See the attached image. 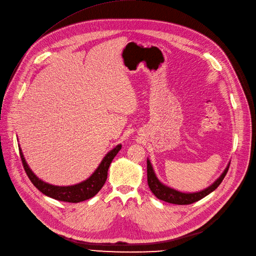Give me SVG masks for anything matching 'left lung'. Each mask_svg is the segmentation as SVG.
<instances>
[{"label":"left lung","instance_id":"obj_1","mask_svg":"<svg viewBox=\"0 0 256 256\" xmlns=\"http://www.w3.org/2000/svg\"><path fill=\"white\" fill-rule=\"evenodd\" d=\"M230 164V162H228V166L226 168L224 173L220 175V177L212 185L207 187L206 190H204L202 192H198L186 194V192H178L174 188H171V187L164 185V183H162L158 179L150 160L147 158V181H148L150 190L158 198L164 200L166 202H170V204H175V205H190V204H192L194 202L202 200V198H205L206 196H208L209 194H211L212 192H214L217 188V187L220 185V183L222 182V180L224 179V177L228 171Z\"/></svg>","mask_w":256,"mask_h":256}]
</instances>
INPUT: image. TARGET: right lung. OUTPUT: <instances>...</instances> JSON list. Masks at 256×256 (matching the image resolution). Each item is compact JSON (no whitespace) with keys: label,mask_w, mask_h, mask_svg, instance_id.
Wrapping results in <instances>:
<instances>
[{"label":"right lung","mask_w":256,"mask_h":256,"mask_svg":"<svg viewBox=\"0 0 256 256\" xmlns=\"http://www.w3.org/2000/svg\"><path fill=\"white\" fill-rule=\"evenodd\" d=\"M20 147V158L24 168V171L30 178V182L35 185L37 188L45 196L52 198L58 200L68 202H80L83 200H86L94 196L100 190L107 180L108 175V168L110 164L112 162L113 158L116 156L118 151L122 149V144H118L115 148L109 151L103 160L100 162V166L96 168V171L92 175L78 184L71 185V186H56L46 183L39 179L35 174L32 173L30 166H28L24 156L22 154V151Z\"/></svg>","instance_id":"1"}]
</instances>
